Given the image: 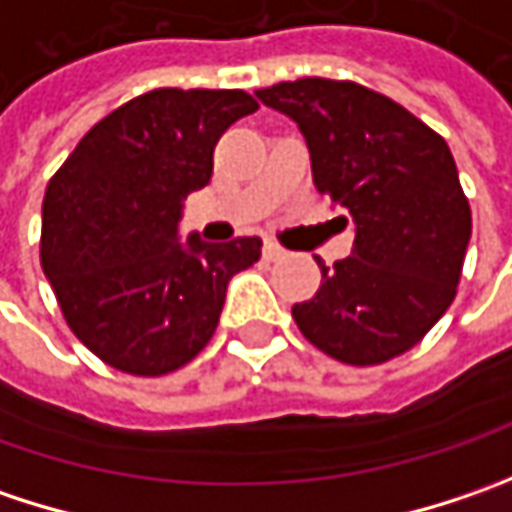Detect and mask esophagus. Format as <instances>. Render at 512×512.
<instances>
[{
  "label": "esophagus",
  "instance_id": "34e87169",
  "mask_svg": "<svg viewBox=\"0 0 512 512\" xmlns=\"http://www.w3.org/2000/svg\"><path fill=\"white\" fill-rule=\"evenodd\" d=\"M263 257H266V260H280V257H286V249H280L278 243L266 240V243H263Z\"/></svg>",
  "mask_w": 512,
  "mask_h": 512
}]
</instances>
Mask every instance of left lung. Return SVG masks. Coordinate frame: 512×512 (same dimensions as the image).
<instances>
[{
	"mask_svg": "<svg viewBox=\"0 0 512 512\" xmlns=\"http://www.w3.org/2000/svg\"><path fill=\"white\" fill-rule=\"evenodd\" d=\"M309 148L315 189L352 223V255L321 266V289L292 306L309 344L372 367L407 352L456 298L473 232L447 143L407 108L358 82L306 77L255 91Z\"/></svg>",
	"mask_w": 512,
	"mask_h": 512,
	"instance_id": "1",
	"label": "left lung"
}]
</instances>
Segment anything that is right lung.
<instances>
[{"label": "right lung", "instance_id": "1", "mask_svg": "<svg viewBox=\"0 0 512 512\" xmlns=\"http://www.w3.org/2000/svg\"><path fill=\"white\" fill-rule=\"evenodd\" d=\"M252 111L246 91H148L94 125L48 183L42 272L108 367L154 378L189 364L229 280L257 263L260 237L180 240L183 200L209 186L220 134Z\"/></svg>", "mask_w": 512, "mask_h": 512}]
</instances>
